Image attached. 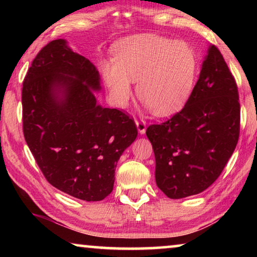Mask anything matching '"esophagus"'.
I'll return each instance as SVG.
<instances>
[{"instance_id": "34e87169", "label": "esophagus", "mask_w": 257, "mask_h": 257, "mask_svg": "<svg viewBox=\"0 0 257 257\" xmlns=\"http://www.w3.org/2000/svg\"><path fill=\"white\" fill-rule=\"evenodd\" d=\"M136 125L138 129V133L141 135H144L146 132V122L143 120H136Z\"/></svg>"}]
</instances>
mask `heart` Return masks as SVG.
Segmentation results:
<instances>
[{"mask_svg": "<svg viewBox=\"0 0 257 257\" xmlns=\"http://www.w3.org/2000/svg\"><path fill=\"white\" fill-rule=\"evenodd\" d=\"M114 61L101 71L112 101L124 106L136 92L154 113L170 114L188 98L197 72V56L189 44L154 34L125 37L113 49Z\"/></svg>", "mask_w": 257, "mask_h": 257, "instance_id": "obj_1", "label": "heart"}]
</instances>
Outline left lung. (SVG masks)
Instances as JSON below:
<instances>
[{
	"label": "left lung",
	"mask_w": 257,
	"mask_h": 257,
	"mask_svg": "<svg viewBox=\"0 0 257 257\" xmlns=\"http://www.w3.org/2000/svg\"><path fill=\"white\" fill-rule=\"evenodd\" d=\"M240 130L236 80L221 52L210 45L184 108L146 129L155 155V180L169 198L202 193L232 155Z\"/></svg>",
	"instance_id": "8db88e82"
}]
</instances>
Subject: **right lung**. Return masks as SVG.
<instances>
[{
	"mask_svg": "<svg viewBox=\"0 0 257 257\" xmlns=\"http://www.w3.org/2000/svg\"><path fill=\"white\" fill-rule=\"evenodd\" d=\"M99 73L64 40L38 52L23 84L26 143L50 184L86 202L105 198L115 167L137 137L134 119L98 105Z\"/></svg>",
	"mask_w": 257,
	"mask_h": 257,
	"instance_id": "add662e5",
	"label": "right lung"
}]
</instances>
